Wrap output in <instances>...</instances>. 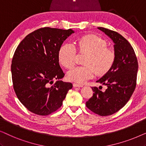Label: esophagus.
<instances>
[{"label":"esophagus","instance_id":"34e87169","mask_svg":"<svg viewBox=\"0 0 146 146\" xmlns=\"http://www.w3.org/2000/svg\"><path fill=\"white\" fill-rule=\"evenodd\" d=\"M73 86L74 87H83V85L82 84H76V83H74L73 84Z\"/></svg>","mask_w":146,"mask_h":146}]
</instances>
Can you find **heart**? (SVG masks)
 Here are the masks:
<instances>
[{
    "label": "heart",
    "mask_w": 146,
    "mask_h": 146,
    "mask_svg": "<svg viewBox=\"0 0 146 146\" xmlns=\"http://www.w3.org/2000/svg\"><path fill=\"white\" fill-rule=\"evenodd\" d=\"M80 53L88 54L85 66H78L70 70L68 78L70 81L83 84L92 78L95 72L99 75L107 73L113 66L115 59L114 51L107 47V42L95 35L82 37L78 42ZM77 52L75 46L65 42L58 50L60 62L66 68H71L76 62Z\"/></svg>",
    "instance_id": "obj_1"
}]
</instances>
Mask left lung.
<instances>
[{
    "mask_svg": "<svg viewBox=\"0 0 146 146\" xmlns=\"http://www.w3.org/2000/svg\"><path fill=\"white\" fill-rule=\"evenodd\" d=\"M114 43L115 59L111 68L96 82L107 86L104 92L92 87L93 96L86 106L101 116L113 114L124 106L136 86L138 63L129 42L116 32L102 27L98 28Z\"/></svg>",
    "mask_w": 146,
    "mask_h": 146,
    "instance_id": "8db88e82",
    "label": "left lung"
}]
</instances>
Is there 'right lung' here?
I'll return each mask as SVG.
<instances>
[{
	"label": "right lung",
	"mask_w": 146,
	"mask_h": 146,
	"mask_svg": "<svg viewBox=\"0 0 146 146\" xmlns=\"http://www.w3.org/2000/svg\"><path fill=\"white\" fill-rule=\"evenodd\" d=\"M74 33L72 29L42 28L28 35L16 49L11 64L13 88L31 112L47 115L56 111L72 88V83L59 80L64 73L58 50ZM54 79L57 81L53 85Z\"/></svg>",
	"instance_id": "right-lung-1"
}]
</instances>
